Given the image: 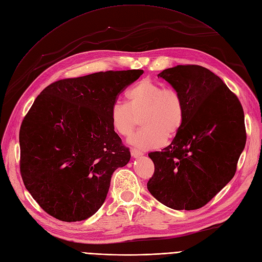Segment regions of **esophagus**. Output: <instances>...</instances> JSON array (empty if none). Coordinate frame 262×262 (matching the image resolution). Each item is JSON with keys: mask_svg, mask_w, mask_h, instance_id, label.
I'll list each match as a JSON object with an SVG mask.
<instances>
[{"mask_svg": "<svg viewBox=\"0 0 262 262\" xmlns=\"http://www.w3.org/2000/svg\"><path fill=\"white\" fill-rule=\"evenodd\" d=\"M130 154H132V156H133L134 158H138V157H140V156H142V155H143V153H142V152H140V150L136 149V148H132V150H130Z\"/></svg>", "mask_w": 262, "mask_h": 262, "instance_id": "esophagus-1", "label": "esophagus"}]
</instances>
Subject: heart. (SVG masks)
I'll return each instance as SVG.
<instances>
[{"instance_id":"obj_1","label":"heart","mask_w":262,"mask_h":262,"mask_svg":"<svg viewBox=\"0 0 262 262\" xmlns=\"http://www.w3.org/2000/svg\"><path fill=\"white\" fill-rule=\"evenodd\" d=\"M128 104L117 101L110 109V118L115 130L128 136L137 125V117H141L144 126L132 135L128 143L145 150L162 146L167 137L172 138L182 128L185 120V103L176 89L163 88L158 82L143 79L130 88Z\"/></svg>"}]
</instances>
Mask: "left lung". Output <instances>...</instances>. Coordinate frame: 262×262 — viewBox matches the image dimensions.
I'll return each instance as SVG.
<instances>
[{
	"label": "left lung",
	"instance_id": "obj_1",
	"mask_svg": "<svg viewBox=\"0 0 262 262\" xmlns=\"http://www.w3.org/2000/svg\"><path fill=\"white\" fill-rule=\"evenodd\" d=\"M158 77L183 96L185 120L169 146L148 154L155 172L147 190L172 209H199L236 173L246 141L243 109L224 81L204 67L176 66Z\"/></svg>",
	"mask_w": 262,
	"mask_h": 262
}]
</instances>
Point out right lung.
<instances>
[{
    "instance_id": "1",
    "label": "right lung",
    "mask_w": 262,
    "mask_h": 262,
    "mask_svg": "<svg viewBox=\"0 0 262 262\" xmlns=\"http://www.w3.org/2000/svg\"><path fill=\"white\" fill-rule=\"evenodd\" d=\"M142 74L107 71L61 79L37 96L21 124L20 171L25 188L50 215L84 221L101 208L113 173L130 159L110 109Z\"/></svg>"
}]
</instances>
